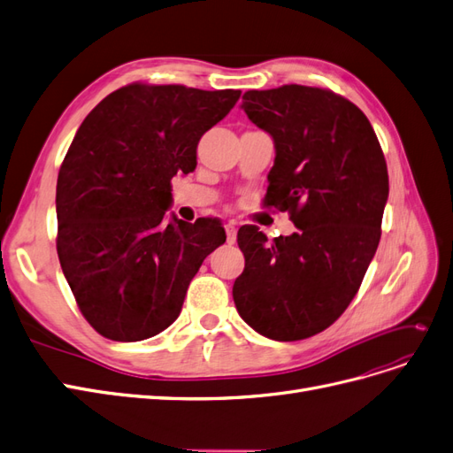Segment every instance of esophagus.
<instances>
[{
    "instance_id": "esophagus-1",
    "label": "esophagus",
    "mask_w": 453,
    "mask_h": 453,
    "mask_svg": "<svg viewBox=\"0 0 453 453\" xmlns=\"http://www.w3.org/2000/svg\"><path fill=\"white\" fill-rule=\"evenodd\" d=\"M225 230H226V242L228 243H234L236 236H238V223L236 221H228L225 225Z\"/></svg>"
}]
</instances>
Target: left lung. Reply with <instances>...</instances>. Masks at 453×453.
<instances>
[{
    "instance_id": "left-lung-1",
    "label": "left lung",
    "mask_w": 453,
    "mask_h": 453,
    "mask_svg": "<svg viewBox=\"0 0 453 453\" xmlns=\"http://www.w3.org/2000/svg\"><path fill=\"white\" fill-rule=\"evenodd\" d=\"M242 109L276 145L265 202L298 228L268 243L238 230L245 268L232 287L242 319L280 342L331 326L357 295L389 195L388 164L361 109L333 90H248Z\"/></svg>"
}]
</instances>
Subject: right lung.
Here are the masks:
<instances>
[{"instance_id":"add662e5","label":"right lung","mask_w":453,"mask_h":453,"mask_svg":"<svg viewBox=\"0 0 453 453\" xmlns=\"http://www.w3.org/2000/svg\"><path fill=\"white\" fill-rule=\"evenodd\" d=\"M240 90L132 83L83 120L57 183V251L77 306L96 333L138 342L181 311L203 258L225 243L217 219L164 223L172 177L196 168L202 135Z\"/></svg>"}]
</instances>
